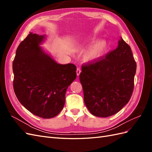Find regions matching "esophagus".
Wrapping results in <instances>:
<instances>
[{
  "mask_svg": "<svg viewBox=\"0 0 152 152\" xmlns=\"http://www.w3.org/2000/svg\"><path fill=\"white\" fill-rule=\"evenodd\" d=\"M80 72H81L80 68H77V70H76V73H77V75L78 76H79V75H80Z\"/></svg>",
  "mask_w": 152,
  "mask_h": 152,
  "instance_id": "esophagus-1",
  "label": "esophagus"
}]
</instances>
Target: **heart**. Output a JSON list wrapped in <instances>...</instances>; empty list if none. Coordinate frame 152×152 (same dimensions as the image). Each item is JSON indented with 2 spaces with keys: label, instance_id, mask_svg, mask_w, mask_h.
Masks as SVG:
<instances>
[{
  "label": "heart",
  "instance_id": "b5f03b06",
  "mask_svg": "<svg viewBox=\"0 0 152 152\" xmlns=\"http://www.w3.org/2000/svg\"><path fill=\"white\" fill-rule=\"evenodd\" d=\"M96 42V39H93L91 40V43ZM108 44L105 40L99 41L93 45L85 54V59L87 61H93L99 58L104 53L107 49Z\"/></svg>",
  "mask_w": 152,
  "mask_h": 152
}]
</instances>
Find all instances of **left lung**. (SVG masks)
<instances>
[{
	"instance_id": "1",
	"label": "left lung",
	"mask_w": 152,
	"mask_h": 152,
	"mask_svg": "<svg viewBox=\"0 0 152 152\" xmlns=\"http://www.w3.org/2000/svg\"><path fill=\"white\" fill-rule=\"evenodd\" d=\"M136 70L131 49L121 37L115 49L82 65L79 79L91 114L108 117L120 111L131 98Z\"/></svg>"
}]
</instances>
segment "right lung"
Segmentation results:
<instances>
[{"instance_id": "1", "label": "right lung", "mask_w": 152, "mask_h": 152, "mask_svg": "<svg viewBox=\"0 0 152 152\" xmlns=\"http://www.w3.org/2000/svg\"><path fill=\"white\" fill-rule=\"evenodd\" d=\"M45 36L30 34L18 47L12 63L18 99L35 115L56 116L63 108L68 87L76 79V66L58 64L39 45Z\"/></svg>"}]
</instances>
